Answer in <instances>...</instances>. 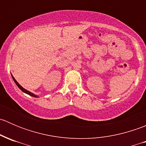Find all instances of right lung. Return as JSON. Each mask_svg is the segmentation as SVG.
<instances>
[{
    "label": "right lung",
    "mask_w": 146,
    "mask_h": 146,
    "mask_svg": "<svg viewBox=\"0 0 146 146\" xmlns=\"http://www.w3.org/2000/svg\"><path fill=\"white\" fill-rule=\"evenodd\" d=\"M11 76H12V78H13V80H14V82H15V84H16V85H17V86L18 87V88H20V89L21 90L23 91V92H25V93H26V94H27V95H30V96H32V97H34V98H39V97H38V96H36V95H35V94H34V93H32V92H29V91H28V90H26V89H25L24 88H23V87H22L21 85H20V84H19L18 82H17V80H16L15 79V78L13 77V75L11 74Z\"/></svg>",
    "instance_id": "add662e5"
}]
</instances>
